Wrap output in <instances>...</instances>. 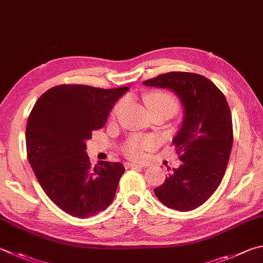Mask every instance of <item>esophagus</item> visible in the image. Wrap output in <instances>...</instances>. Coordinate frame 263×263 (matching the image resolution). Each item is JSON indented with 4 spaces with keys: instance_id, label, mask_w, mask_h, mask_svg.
<instances>
[{
    "instance_id": "obj_1",
    "label": "esophagus",
    "mask_w": 263,
    "mask_h": 263,
    "mask_svg": "<svg viewBox=\"0 0 263 263\" xmlns=\"http://www.w3.org/2000/svg\"><path fill=\"white\" fill-rule=\"evenodd\" d=\"M124 166L125 168H144V165L141 164H136V163H128V162H126V163H124Z\"/></svg>"
}]
</instances>
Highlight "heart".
I'll return each mask as SVG.
<instances>
[{
  "label": "heart",
  "mask_w": 263,
  "mask_h": 263,
  "mask_svg": "<svg viewBox=\"0 0 263 263\" xmlns=\"http://www.w3.org/2000/svg\"><path fill=\"white\" fill-rule=\"evenodd\" d=\"M145 103L148 111H163L169 117L174 116L178 111L179 103L173 94L168 92H153L145 97ZM124 104L123 100L118 101L112 108L111 117L115 118ZM156 141L153 137L148 136H131L124 142L122 151L124 155L133 160H140L144 157L145 152L151 151L155 146Z\"/></svg>",
  "instance_id": "heart-1"
}]
</instances>
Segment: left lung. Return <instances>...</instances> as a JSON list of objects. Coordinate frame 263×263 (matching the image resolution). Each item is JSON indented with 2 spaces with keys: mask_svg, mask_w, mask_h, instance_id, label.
<instances>
[{
  "mask_svg": "<svg viewBox=\"0 0 263 263\" xmlns=\"http://www.w3.org/2000/svg\"><path fill=\"white\" fill-rule=\"evenodd\" d=\"M144 84L173 89L185 109L173 140L181 164L154 193L166 207L193 211L212 197L226 174L233 141L230 108L221 89L198 73L175 71Z\"/></svg>",
  "mask_w": 263,
  "mask_h": 263,
  "instance_id": "8db88e82",
  "label": "left lung"
}]
</instances>
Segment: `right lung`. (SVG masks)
<instances>
[{"instance_id":"right-lung-1","label":"right lung","mask_w":263,"mask_h":263,"mask_svg":"<svg viewBox=\"0 0 263 263\" xmlns=\"http://www.w3.org/2000/svg\"><path fill=\"white\" fill-rule=\"evenodd\" d=\"M127 90L59 85L37 99L28 116V162L47 197L71 216H94L115 198L125 169L119 162L93 165L85 141L103 127L114 104Z\"/></svg>"}]
</instances>
